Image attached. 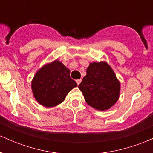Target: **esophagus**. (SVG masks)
I'll return each mask as SVG.
<instances>
[{
    "mask_svg": "<svg viewBox=\"0 0 153 153\" xmlns=\"http://www.w3.org/2000/svg\"><path fill=\"white\" fill-rule=\"evenodd\" d=\"M80 82H81V80H80V79H79V80H76V82H77V84H78V85H79V84L80 83Z\"/></svg>",
    "mask_w": 153,
    "mask_h": 153,
    "instance_id": "1",
    "label": "esophagus"
}]
</instances>
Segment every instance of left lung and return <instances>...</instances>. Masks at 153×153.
I'll return each mask as SVG.
<instances>
[{"instance_id":"left-lung-1","label":"left lung","mask_w":153,"mask_h":153,"mask_svg":"<svg viewBox=\"0 0 153 153\" xmlns=\"http://www.w3.org/2000/svg\"><path fill=\"white\" fill-rule=\"evenodd\" d=\"M87 74L78 85L85 101L89 106L99 111H106L118 101L120 82L106 62H91Z\"/></svg>"}]
</instances>
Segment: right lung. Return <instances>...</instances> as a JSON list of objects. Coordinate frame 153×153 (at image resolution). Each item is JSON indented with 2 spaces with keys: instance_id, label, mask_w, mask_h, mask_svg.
I'll use <instances>...</instances> for the list:
<instances>
[{
  "instance_id": "1",
  "label": "right lung",
  "mask_w": 153,
  "mask_h": 153,
  "mask_svg": "<svg viewBox=\"0 0 153 153\" xmlns=\"http://www.w3.org/2000/svg\"><path fill=\"white\" fill-rule=\"evenodd\" d=\"M70 73L71 71L57 59L44 65L31 81V90L36 101L47 108L63 102L67 94L78 86Z\"/></svg>"
}]
</instances>
